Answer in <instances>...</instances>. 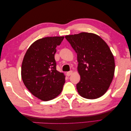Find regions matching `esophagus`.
I'll list each match as a JSON object with an SVG mask.
<instances>
[{
  "label": "esophagus",
  "instance_id": "obj_1",
  "mask_svg": "<svg viewBox=\"0 0 131 131\" xmlns=\"http://www.w3.org/2000/svg\"><path fill=\"white\" fill-rule=\"evenodd\" d=\"M72 73H73V71L72 70H70V71H69V72H68L67 73V76H70V75H71L72 74Z\"/></svg>",
  "mask_w": 131,
  "mask_h": 131
}]
</instances>
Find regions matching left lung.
<instances>
[{
    "mask_svg": "<svg viewBox=\"0 0 131 131\" xmlns=\"http://www.w3.org/2000/svg\"><path fill=\"white\" fill-rule=\"evenodd\" d=\"M66 39L77 53L80 80L79 94L93 100L106 92L113 79L115 60L108 45L98 35L82 32L66 35Z\"/></svg>",
    "mask_w": 131,
    "mask_h": 131,
    "instance_id": "8db88e82",
    "label": "left lung"
}]
</instances>
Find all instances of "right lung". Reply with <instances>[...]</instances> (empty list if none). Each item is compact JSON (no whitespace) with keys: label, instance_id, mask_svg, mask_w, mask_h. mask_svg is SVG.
I'll list each match as a JSON object with an SVG mask.
<instances>
[{"label":"right lung","instance_id":"right-lung-1","mask_svg":"<svg viewBox=\"0 0 131 131\" xmlns=\"http://www.w3.org/2000/svg\"><path fill=\"white\" fill-rule=\"evenodd\" d=\"M64 37H45L35 41L23 59L21 77L29 92L43 101L53 100L62 92L65 75L56 70L54 54Z\"/></svg>","mask_w":131,"mask_h":131}]
</instances>
